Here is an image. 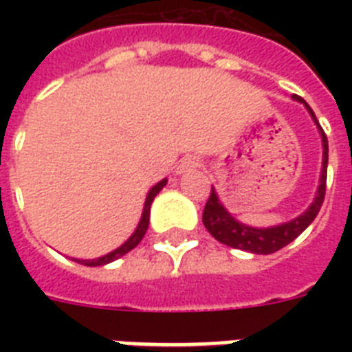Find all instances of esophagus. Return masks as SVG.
Masks as SVG:
<instances>
[{"mask_svg":"<svg viewBox=\"0 0 352 352\" xmlns=\"http://www.w3.org/2000/svg\"><path fill=\"white\" fill-rule=\"evenodd\" d=\"M199 166H201L199 159H195V157H192V155H188V157H184V159L181 160V164L177 166V173L192 171V170H195V168H199Z\"/></svg>","mask_w":352,"mask_h":352,"instance_id":"obj_1","label":"esophagus"}]
</instances>
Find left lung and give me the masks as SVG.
Returning <instances> with one entry per match:
<instances>
[{
    "mask_svg": "<svg viewBox=\"0 0 352 352\" xmlns=\"http://www.w3.org/2000/svg\"><path fill=\"white\" fill-rule=\"evenodd\" d=\"M292 98L301 102L307 107V111L312 117L314 124L318 126L320 137H322V175H320V184H318L316 195L311 206L303 212L301 215L294 217L292 221L281 223V225L268 226V228H257V226H248L243 225L239 221L235 219L234 215L223 206L219 195L215 192V188L212 186V193H210L206 206L203 212V223L206 226V230L214 235L215 239L232 248H239V250L250 252V254H274L279 248H283L289 243L298 237L301 232L305 230L307 226L311 225L312 221L316 219L318 212L322 208L323 199H325V182H327V162H329V144L327 137L323 133L322 126L318 124L316 115L312 111L309 104H307L301 96L292 95Z\"/></svg>",
    "mask_w": 352,
    "mask_h": 352,
    "instance_id": "left-lung-1",
    "label": "left lung"
}]
</instances>
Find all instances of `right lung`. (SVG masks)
Here are the masks:
<instances>
[{
	"label": "right lung",
	"mask_w": 352,
	"mask_h": 352,
	"mask_svg": "<svg viewBox=\"0 0 352 352\" xmlns=\"http://www.w3.org/2000/svg\"><path fill=\"white\" fill-rule=\"evenodd\" d=\"M166 182H168V179H162V181L157 182V184H155V186L149 190L148 195H146V201H144V210H142V215H140V221H138V226L135 228V232L129 235V239H127L124 245H120L118 248H115L113 252L106 254V256L95 257V259H74V261L80 263V265H85V267H104V265H107V263L117 261L118 257L126 256L127 252H131L133 248H135V246H137L138 243L142 241L144 234H146V230H148L149 210H151V203H153V199L157 197V193H159L160 190L166 186Z\"/></svg>",
	"instance_id": "obj_1"
}]
</instances>
